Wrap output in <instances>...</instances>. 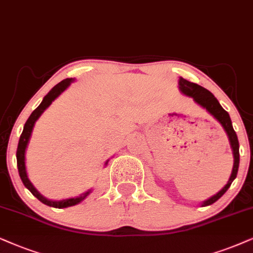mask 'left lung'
I'll list each match as a JSON object with an SVG mask.
<instances>
[{
  "label": "left lung",
  "mask_w": 253,
  "mask_h": 253,
  "mask_svg": "<svg viewBox=\"0 0 253 253\" xmlns=\"http://www.w3.org/2000/svg\"><path fill=\"white\" fill-rule=\"evenodd\" d=\"M178 88H180V91L184 95L191 97L198 105H200V106L206 108V110L209 112V113L211 114V116L215 118V119L218 121L220 125H222V127L224 128L225 133L228 134L230 146H231V148H232L233 167H232V171H231V175H230L228 183H226L224 187H223L222 189H220L216 195H213V196L208 198V200L203 201L202 207H207V206H210V204L215 203L217 200H219V198L226 193V190L230 188L232 181L235 180L236 176H237L238 167H239L238 137H237V134H236V132H235V129H233V127H232V123H231V119H230L229 113L224 110V108L220 106L218 100H217V99L215 98V95H213L211 92L208 91L207 88L202 87V86L195 84V83L188 82L187 79H183L182 77H180V79H178Z\"/></svg>",
  "instance_id": "8db88e82"
}]
</instances>
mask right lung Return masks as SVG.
<instances>
[{
	"instance_id": "right-lung-1",
	"label": "right lung",
	"mask_w": 253,
	"mask_h": 253,
	"mask_svg": "<svg viewBox=\"0 0 253 253\" xmlns=\"http://www.w3.org/2000/svg\"><path fill=\"white\" fill-rule=\"evenodd\" d=\"M72 82H73L72 78L64 79V81L58 83V84H57L56 86H53V87L51 88V91L49 92V93H47L45 97L43 98V100H42L40 106H38L36 110H35L33 113L30 114V117H29L27 123H25L24 127H23V132H22L21 136H20V141H18L17 152H16V159H17L18 172H20V177H21L22 182H23V184L28 188L29 190L31 191V194H33L35 197L38 198V200L41 201L42 203L46 204V206H49V207L58 208V209H62V208L72 207V206H76V204L81 203L82 201H84L85 198L88 196L89 193H91V190L85 191L84 194H82L81 196H78V197L68 198V200H62V201H51V200H47V198H45L44 196H42V195L37 191L36 188L34 187V184L31 183L30 180L28 178L27 168H25V150H27L29 140H30V137H31V133H33L35 123H36V121L38 120V118L42 116V113H43V112L50 106L51 103H52V101L55 100V99L58 97V95L62 93V92H64L66 88L69 87L70 84H71ZM105 165H107V161H106V164H105Z\"/></svg>"
}]
</instances>
